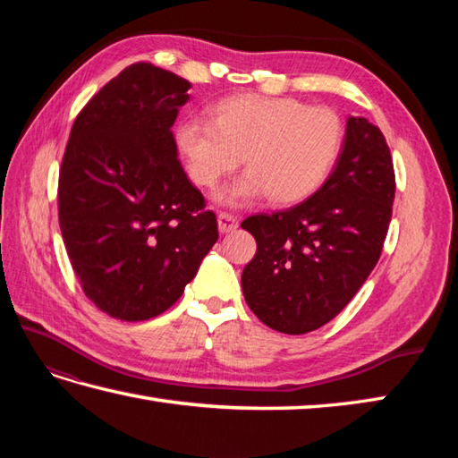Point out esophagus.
<instances>
[{
	"instance_id": "34e87169",
	"label": "esophagus",
	"mask_w": 458,
	"mask_h": 458,
	"mask_svg": "<svg viewBox=\"0 0 458 458\" xmlns=\"http://www.w3.org/2000/svg\"><path fill=\"white\" fill-rule=\"evenodd\" d=\"M218 228H220L222 234H228V232L238 228V218L234 216V214L220 212L218 214Z\"/></svg>"
}]
</instances>
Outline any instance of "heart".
I'll return each instance as SVG.
<instances>
[{
  "label": "heart",
  "mask_w": 458,
  "mask_h": 458,
  "mask_svg": "<svg viewBox=\"0 0 458 458\" xmlns=\"http://www.w3.org/2000/svg\"><path fill=\"white\" fill-rule=\"evenodd\" d=\"M343 141V122L333 110L259 94L230 96L212 106L210 122L184 120L174 130L197 187L212 189L242 157L248 171L214 197L232 208L267 194L276 204L309 199L335 169Z\"/></svg>",
  "instance_id": "obj_1"
}]
</instances>
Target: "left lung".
<instances>
[{"label": "left lung", "instance_id": "left-lung-1", "mask_svg": "<svg viewBox=\"0 0 458 458\" xmlns=\"http://www.w3.org/2000/svg\"><path fill=\"white\" fill-rule=\"evenodd\" d=\"M394 197L384 133L348 115L343 151L323 187L293 208L242 222L258 242L242 291L261 323L305 335L335 318L377 264Z\"/></svg>", "mask_w": 458, "mask_h": 458}]
</instances>
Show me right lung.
<instances>
[{"instance_id": "add662e5", "label": "right lung", "mask_w": 458, "mask_h": 458, "mask_svg": "<svg viewBox=\"0 0 458 458\" xmlns=\"http://www.w3.org/2000/svg\"><path fill=\"white\" fill-rule=\"evenodd\" d=\"M189 89L135 63L84 106L66 143L63 240L86 297L114 318L148 320L177 303L218 240L171 131Z\"/></svg>"}]
</instances>
